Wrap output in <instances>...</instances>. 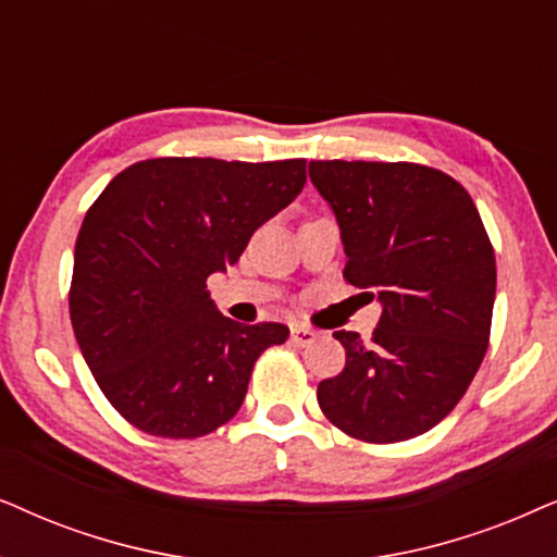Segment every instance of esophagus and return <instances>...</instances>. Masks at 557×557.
Listing matches in <instances>:
<instances>
[{
  "label": "esophagus",
  "mask_w": 557,
  "mask_h": 557,
  "mask_svg": "<svg viewBox=\"0 0 557 557\" xmlns=\"http://www.w3.org/2000/svg\"><path fill=\"white\" fill-rule=\"evenodd\" d=\"M315 336H318V333L313 329H306V325H293V331H290V341L295 346L313 344Z\"/></svg>",
  "instance_id": "34e87169"
}]
</instances>
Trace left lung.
Returning <instances> with one entry per match:
<instances>
[{
	"instance_id": "obj_1",
	"label": "left lung",
	"mask_w": 557,
	"mask_h": 557,
	"mask_svg": "<svg viewBox=\"0 0 557 557\" xmlns=\"http://www.w3.org/2000/svg\"><path fill=\"white\" fill-rule=\"evenodd\" d=\"M308 173L338 221L344 277L382 306L372 341L333 333L346 367L318 384V405L359 441H410L454 410L484 361L492 242L469 193L441 170L313 160Z\"/></svg>"
}]
</instances>
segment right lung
I'll return each instance as SVG.
<instances>
[{"instance_id": "add662e5", "label": "right lung", "mask_w": 557, "mask_h": 557, "mask_svg": "<svg viewBox=\"0 0 557 557\" xmlns=\"http://www.w3.org/2000/svg\"><path fill=\"white\" fill-rule=\"evenodd\" d=\"M306 185V160L158 158L111 181L76 239L71 323L96 384L160 438H201L236 414L283 323L221 315L206 280Z\"/></svg>"}]
</instances>
